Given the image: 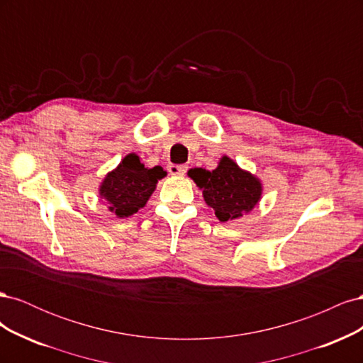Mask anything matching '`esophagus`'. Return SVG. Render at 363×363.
I'll list each match as a JSON object with an SVG mask.
<instances>
[{
  "label": "esophagus",
  "mask_w": 363,
  "mask_h": 363,
  "mask_svg": "<svg viewBox=\"0 0 363 363\" xmlns=\"http://www.w3.org/2000/svg\"><path fill=\"white\" fill-rule=\"evenodd\" d=\"M168 171L172 175H183L186 171H188V167H186V164H169Z\"/></svg>",
  "instance_id": "esophagus-1"
}]
</instances>
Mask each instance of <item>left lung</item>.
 <instances>
[{
    "mask_svg": "<svg viewBox=\"0 0 363 363\" xmlns=\"http://www.w3.org/2000/svg\"><path fill=\"white\" fill-rule=\"evenodd\" d=\"M189 177L203 191L204 201L221 223L233 221L250 213L262 196L260 180L224 156L213 171L194 168Z\"/></svg>",
    "mask_w": 363,
    "mask_h": 363,
    "instance_id": "obj_1",
    "label": "left lung"
}]
</instances>
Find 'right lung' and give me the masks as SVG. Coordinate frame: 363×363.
Wrapping results in <instances>:
<instances>
[{
  "label": "right lung",
  "mask_w": 363,
  "mask_h": 363,
  "mask_svg": "<svg viewBox=\"0 0 363 363\" xmlns=\"http://www.w3.org/2000/svg\"><path fill=\"white\" fill-rule=\"evenodd\" d=\"M164 175L167 171L162 167L145 168L139 156L131 152L106 175L100 186V196L107 201L108 211L118 218H127L147 204L157 182Z\"/></svg>",
  "instance_id": "obj_1"
}]
</instances>
